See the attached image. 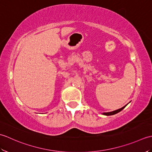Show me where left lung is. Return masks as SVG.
Masks as SVG:
<instances>
[{"instance_id": "left-lung-1", "label": "left lung", "mask_w": 152, "mask_h": 152, "mask_svg": "<svg viewBox=\"0 0 152 152\" xmlns=\"http://www.w3.org/2000/svg\"><path fill=\"white\" fill-rule=\"evenodd\" d=\"M126 106H127V105H125V106H124V107H122V108H119V109H118V110H114V111L110 112H104V113H102V114H103V115H114V114H117V113H118V112H121V111Z\"/></svg>"}]
</instances>
